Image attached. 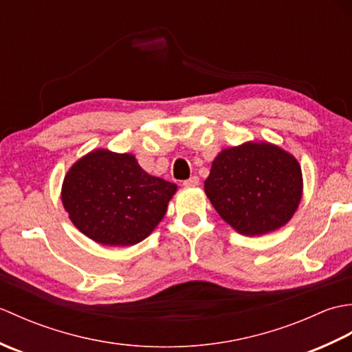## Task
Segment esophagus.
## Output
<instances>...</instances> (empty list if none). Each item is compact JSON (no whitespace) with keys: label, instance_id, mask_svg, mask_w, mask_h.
Instances as JSON below:
<instances>
[{"label":"esophagus","instance_id":"34e87169","mask_svg":"<svg viewBox=\"0 0 352 352\" xmlns=\"http://www.w3.org/2000/svg\"><path fill=\"white\" fill-rule=\"evenodd\" d=\"M183 184L184 186H198L199 184V178L197 175H193L190 178H188V180H184Z\"/></svg>","mask_w":352,"mask_h":352}]
</instances>
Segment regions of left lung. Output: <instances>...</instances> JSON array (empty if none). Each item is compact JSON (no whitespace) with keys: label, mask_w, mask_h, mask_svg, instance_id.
I'll return each instance as SVG.
<instances>
[{"label":"left lung","mask_w":352,"mask_h":352,"mask_svg":"<svg viewBox=\"0 0 352 352\" xmlns=\"http://www.w3.org/2000/svg\"><path fill=\"white\" fill-rule=\"evenodd\" d=\"M221 218L245 236L283 227L301 201L302 177L294 155L266 142H246L216 157L204 183Z\"/></svg>","instance_id":"8db88e82"}]
</instances>
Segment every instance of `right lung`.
Listing matches in <instances>:
<instances>
[{"label":"right lung","mask_w":352,"mask_h":352,"mask_svg":"<svg viewBox=\"0 0 352 352\" xmlns=\"http://www.w3.org/2000/svg\"><path fill=\"white\" fill-rule=\"evenodd\" d=\"M177 190L146 174L131 154L98 149L65 177L62 201L81 233L101 245L130 246L151 234Z\"/></svg>","instance_id":"1"}]
</instances>
